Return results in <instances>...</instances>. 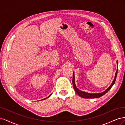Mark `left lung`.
<instances>
[{
  "instance_id": "8db88e82",
  "label": "left lung",
  "mask_w": 125,
  "mask_h": 125,
  "mask_svg": "<svg viewBox=\"0 0 125 125\" xmlns=\"http://www.w3.org/2000/svg\"><path fill=\"white\" fill-rule=\"evenodd\" d=\"M117 65H118V62H117ZM117 71H118V69H117V70L116 72L115 78L114 79V80H113L111 85L109 86L108 88L105 91H104L103 92H102V93H86V92H83V91H80V90H79L77 88L76 85H75V84L74 75V72H73V89L75 90V92H76L78 94V95L81 97L85 98V99H95V98L100 97L102 96H103V95H104L105 93H106L108 91L111 89V88L113 86V85L114 84L115 81H116V77H117Z\"/></svg>"
}]
</instances>
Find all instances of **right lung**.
<instances>
[{"label":"right lung","instance_id":"right-lung-1","mask_svg":"<svg viewBox=\"0 0 125 125\" xmlns=\"http://www.w3.org/2000/svg\"><path fill=\"white\" fill-rule=\"evenodd\" d=\"M51 95H52V94H51V95H50V96H48L47 97H46V98H45V99H43V100H45V99H47V98H48V97H50V96H51Z\"/></svg>","mask_w":125,"mask_h":125}]
</instances>
